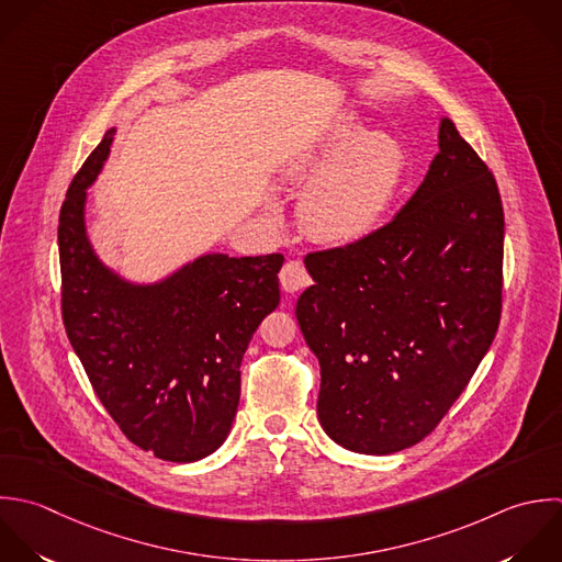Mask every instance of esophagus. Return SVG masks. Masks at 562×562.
Wrapping results in <instances>:
<instances>
[{
	"instance_id": "esophagus-1",
	"label": "esophagus",
	"mask_w": 562,
	"mask_h": 562,
	"mask_svg": "<svg viewBox=\"0 0 562 562\" xmlns=\"http://www.w3.org/2000/svg\"><path fill=\"white\" fill-rule=\"evenodd\" d=\"M280 284L286 293H297L311 284V276L300 260H286L280 271Z\"/></svg>"
}]
</instances>
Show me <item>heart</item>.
<instances>
[{
  "mask_svg": "<svg viewBox=\"0 0 562 562\" xmlns=\"http://www.w3.org/2000/svg\"><path fill=\"white\" fill-rule=\"evenodd\" d=\"M403 172L401 144L381 131L366 133L357 115L344 113L295 155L286 181L306 188L300 205L306 232L324 243L350 245L381 225Z\"/></svg>",
  "mask_w": 562,
  "mask_h": 562,
  "instance_id": "obj_1",
  "label": "heart"
}]
</instances>
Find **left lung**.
Listing matches in <instances>:
<instances>
[{
	"mask_svg": "<svg viewBox=\"0 0 562 562\" xmlns=\"http://www.w3.org/2000/svg\"><path fill=\"white\" fill-rule=\"evenodd\" d=\"M414 196L370 236L308 254L300 330L319 359L317 416L337 445L390 456L460 398L502 317L504 205L449 117Z\"/></svg>",
	"mask_w": 562,
	"mask_h": 562,
	"instance_id": "left-lung-1",
	"label": "left lung"
}]
</instances>
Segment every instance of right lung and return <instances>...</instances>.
<instances>
[{
  "label": "right lung",
  "instance_id": "add662e5",
  "mask_svg": "<svg viewBox=\"0 0 562 562\" xmlns=\"http://www.w3.org/2000/svg\"><path fill=\"white\" fill-rule=\"evenodd\" d=\"M115 128L76 172L58 216L63 324L91 387L122 434L166 462H196L227 438L240 361L280 304L282 254H205L153 284L128 282L93 251L87 188Z\"/></svg>",
  "mask_w": 562,
  "mask_h": 562
}]
</instances>
